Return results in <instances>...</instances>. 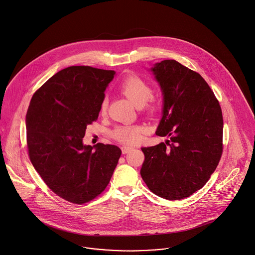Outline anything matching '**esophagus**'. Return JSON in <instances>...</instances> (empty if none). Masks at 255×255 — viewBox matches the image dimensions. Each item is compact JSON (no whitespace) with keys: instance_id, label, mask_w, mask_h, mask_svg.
<instances>
[{"instance_id":"1","label":"esophagus","mask_w":255,"mask_h":255,"mask_svg":"<svg viewBox=\"0 0 255 255\" xmlns=\"http://www.w3.org/2000/svg\"><path fill=\"white\" fill-rule=\"evenodd\" d=\"M122 152H123V154H127V153H128V152H130L133 148L132 147H130V146H128V145H124V146H122Z\"/></svg>"}]
</instances>
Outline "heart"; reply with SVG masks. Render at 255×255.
Returning a JSON list of instances; mask_svg holds the SVG:
<instances>
[{
  "label": "heart",
  "instance_id": "obj_1",
  "mask_svg": "<svg viewBox=\"0 0 255 255\" xmlns=\"http://www.w3.org/2000/svg\"><path fill=\"white\" fill-rule=\"evenodd\" d=\"M122 93L128 97L130 102L137 108L144 106L152 96V88L142 79L136 76L128 77L120 87ZM108 105L107 98H104L100 105L101 113H105ZM158 104L156 101H151L149 109H157ZM145 128L142 126H120L113 131V136L124 143L133 144L138 142L142 137Z\"/></svg>",
  "mask_w": 255,
  "mask_h": 255
}]
</instances>
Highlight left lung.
Wrapping results in <instances>:
<instances>
[{"label": "left lung", "mask_w": 255, "mask_h": 255, "mask_svg": "<svg viewBox=\"0 0 255 255\" xmlns=\"http://www.w3.org/2000/svg\"><path fill=\"white\" fill-rule=\"evenodd\" d=\"M149 71L162 95L156 134L169 140L141 148L140 174L157 196L182 200L204 187L220 161L221 108L204 78L176 60H162Z\"/></svg>", "instance_id": "left-lung-1"}]
</instances>
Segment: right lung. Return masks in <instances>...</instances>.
I'll return each mask as SVG.
<instances>
[{"mask_svg": "<svg viewBox=\"0 0 255 255\" xmlns=\"http://www.w3.org/2000/svg\"><path fill=\"white\" fill-rule=\"evenodd\" d=\"M116 72L90 66L60 70L34 93L26 114L30 161L60 198L85 204L110 182L122 151L116 145H85Z\"/></svg>", "mask_w": 255, "mask_h": 255, "instance_id": "right-lung-1", "label": "right lung"}]
</instances>
